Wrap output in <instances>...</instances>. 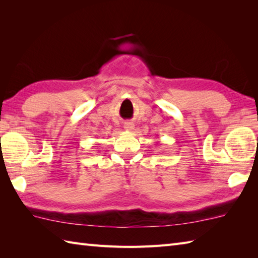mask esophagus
<instances>
[{
    "mask_svg": "<svg viewBox=\"0 0 258 258\" xmlns=\"http://www.w3.org/2000/svg\"><path fill=\"white\" fill-rule=\"evenodd\" d=\"M124 128H125L126 131H132V130L134 128V124H133L132 122H126V123L124 124Z\"/></svg>",
    "mask_w": 258,
    "mask_h": 258,
    "instance_id": "1",
    "label": "esophagus"
}]
</instances>
